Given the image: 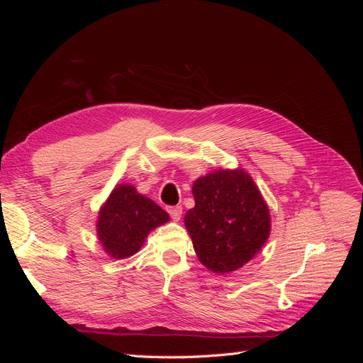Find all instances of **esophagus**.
I'll list each match as a JSON object with an SVG mask.
<instances>
[{"instance_id":"esophagus-1","label":"esophagus","mask_w":363,"mask_h":363,"mask_svg":"<svg viewBox=\"0 0 363 363\" xmlns=\"http://www.w3.org/2000/svg\"><path fill=\"white\" fill-rule=\"evenodd\" d=\"M168 213L171 215L172 221H180L183 208H182V206H172V207H168Z\"/></svg>"}]
</instances>
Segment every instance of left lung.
Wrapping results in <instances>:
<instances>
[{"mask_svg": "<svg viewBox=\"0 0 363 363\" xmlns=\"http://www.w3.org/2000/svg\"><path fill=\"white\" fill-rule=\"evenodd\" d=\"M195 207L184 216L194 250L216 274L242 268L271 232L269 208L244 169H216L194 182Z\"/></svg>", "mask_w": 363, "mask_h": 363, "instance_id": "left-lung-1", "label": "left lung"}]
</instances>
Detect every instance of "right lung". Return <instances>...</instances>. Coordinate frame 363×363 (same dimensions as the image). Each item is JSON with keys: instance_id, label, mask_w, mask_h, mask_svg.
<instances>
[{"instance_id": "add662e5", "label": "right lung", "mask_w": 363, "mask_h": 363, "mask_svg": "<svg viewBox=\"0 0 363 363\" xmlns=\"http://www.w3.org/2000/svg\"><path fill=\"white\" fill-rule=\"evenodd\" d=\"M168 221L160 206L125 183L118 184L101 206L96 233L108 256L125 259L136 255L151 230Z\"/></svg>"}]
</instances>
